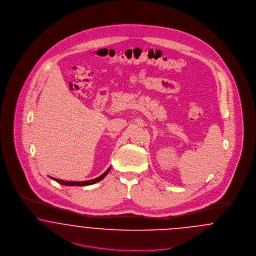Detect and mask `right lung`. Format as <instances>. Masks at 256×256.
Wrapping results in <instances>:
<instances>
[{"label":"right lung","instance_id":"1","mask_svg":"<svg viewBox=\"0 0 256 256\" xmlns=\"http://www.w3.org/2000/svg\"><path fill=\"white\" fill-rule=\"evenodd\" d=\"M110 168H108V170H106L102 176H98L94 180H86V182H65V180H58V178H54L50 176L52 180H56V182L60 183L62 185H67V186H86V185H91V184H94V183L98 182H100L110 172Z\"/></svg>","mask_w":256,"mask_h":256}]
</instances>
